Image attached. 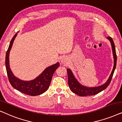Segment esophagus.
Wrapping results in <instances>:
<instances>
[{"mask_svg":"<svg viewBox=\"0 0 122 122\" xmlns=\"http://www.w3.org/2000/svg\"><path fill=\"white\" fill-rule=\"evenodd\" d=\"M67 59L66 57H62V58L61 59V62L63 64H66V63H67Z\"/></svg>","mask_w":122,"mask_h":122,"instance_id":"34e87169","label":"esophagus"}]
</instances>
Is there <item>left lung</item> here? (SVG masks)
Segmentation results:
<instances>
[{"mask_svg": "<svg viewBox=\"0 0 122 122\" xmlns=\"http://www.w3.org/2000/svg\"><path fill=\"white\" fill-rule=\"evenodd\" d=\"M107 38L109 40V41L111 43L112 51L113 53V57H114V66H113V70L110 74L108 80L107 81L105 84L103 85L99 86L97 87H89L85 86L80 84L79 81L77 80V79L75 77L73 73L70 69H67V75H68V84L70 90L76 94V95H79L80 97H85V96H89V95H94L95 94H98L99 92H101L107 88L109 85L111 81V80L113 77V74H114L115 69L116 67L117 64V55L116 51V48H115V45L114 41L113 39L110 37H108Z\"/></svg>", "mask_w": 122, "mask_h": 122, "instance_id": "left-lung-1", "label": "left lung"}]
</instances>
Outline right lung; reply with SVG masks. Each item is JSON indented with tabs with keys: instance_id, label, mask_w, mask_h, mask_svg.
Listing matches in <instances>:
<instances>
[{
	"instance_id": "add662e5",
	"label": "right lung",
	"mask_w": 122,
	"mask_h": 122,
	"mask_svg": "<svg viewBox=\"0 0 122 122\" xmlns=\"http://www.w3.org/2000/svg\"><path fill=\"white\" fill-rule=\"evenodd\" d=\"M17 33L11 40L5 56V67L8 79L13 87L22 93L30 96H37L43 94L47 90L51 83L55 71L60 66L59 62L47 67L40 75L30 81H23L18 79L14 75L9 66V53Z\"/></svg>"
}]
</instances>
